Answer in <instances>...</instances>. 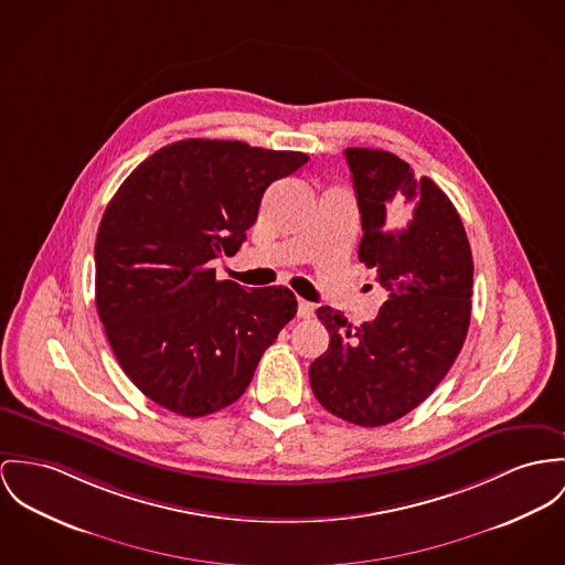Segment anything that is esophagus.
<instances>
[{"instance_id": "obj_1", "label": "esophagus", "mask_w": 565, "mask_h": 565, "mask_svg": "<svg viewBox=\"0 0 565 565\" xmlns=\"http://www.w3.org/2000/svg\"><path fill=\"white\" fill-rule=\"evenodd\" d=\"M297 313H299V318H311V316H313V305L301 299V301H299V309H297Z\"/></svg>"}]
</instances>
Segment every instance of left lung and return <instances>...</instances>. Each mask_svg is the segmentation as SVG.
<instances>
[{
	"label": "left lung",
	"instance_id": "1",
	"mask_svg": "<svg viewBox=\"0 0 565 565\" xmlns=\"http://www.w3.org/2000/svg\"><path fill=\"white\" fill-rule=\"evenodd\" d=\"M344 154L363 225L359 260L390 297L361 327L318 307L331 340L309 383L329 413L376 428L417 408L454 365L471 322L473 256L458 211L428 175L387 150Z\"/></svg>",
	"mask_w": 565,
	"mask_h": 565
}]
</instances>
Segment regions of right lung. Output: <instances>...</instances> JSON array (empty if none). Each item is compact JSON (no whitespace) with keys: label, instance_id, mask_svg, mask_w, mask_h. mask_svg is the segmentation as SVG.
I'll return each instance as SVG.
<instances>
[{"label":"right lung","instance_id":"1","mask_svg":"<svg viewBox=\"0 0 565 565\" xmlns=\"http://www.w3.org/2000/svg\"><path fill=\"white\" fill-rule=\"evenodd\" d=\"M307 161L182 139L137 166L107 204L94 245L96 309L120 367L154 404L182 417L230 406L295 318L288 288L218 281L211 262L241 249L268 184Z\"/></svg>","mask_w":565,"mask_h":565}]
</instances>
